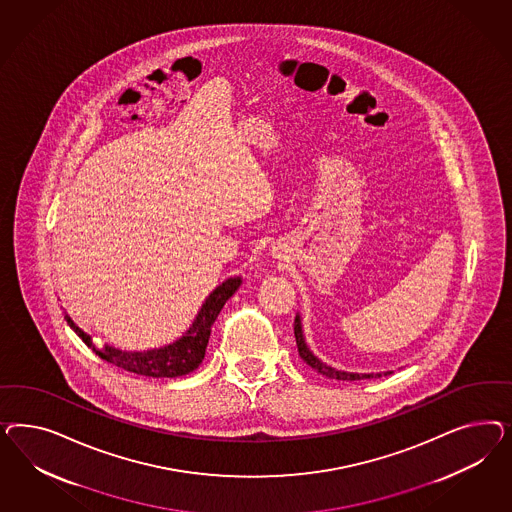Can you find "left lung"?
I'll list each match as a JSON object with an SVG mask.
<instances>
[{
  "instance_id": "obj_1",
  "label": "left lung",
  "mask_w": 512,
  "mask_h": 512,
  "mask_svg": "<svg viewBox=\"0 0 512 512\" xmlns=\"http://www.w3.org/2000/svg\"><path fill=\"white\" fill-rule=\"evenodd\" d=\"M295 338L300 358H302L308 366H311L315 372L325 375L328 379H338V381H357V379L360 381V379H372V373L338 372V370H334V368H330V366L323 364L319 358L313 357L310 349H308V345H306V341H304V336H302V328H300V319H298V317L295 319ZM385 375H387V373H385ZM377 377H381V373H377Z\"/></svg>"
}]
</instances>
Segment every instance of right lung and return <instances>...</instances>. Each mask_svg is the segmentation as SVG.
Listing matches in <instances>:
<instances>
[{"label":"right lung","instance_id":"1","mask_svg":"<svg viewBox=\"0 0 512 512\" xmlns=\"http://www.w3.org/2000/svg\"><path fill=\"white\" fill-rule=\"evenodd\" d=\"M240 287V278L227 279L221 283L212 295L206 298L201 311L195 319V323L187 330L182 340L167 345L163 349H154L146 353H124L114 347H97L93 345L92 338L84 334L67 315V325L71 326L78 334V338L84 341L88 347H92L93 353L105 362L122 368L125 372L146 375V377H180L199 368V364L206 353V345L210 340L212 325L216 323L217 315L225 302L236 293Z\"/></svg>","mask_w":512,"mask_h":512}]
</instances>
